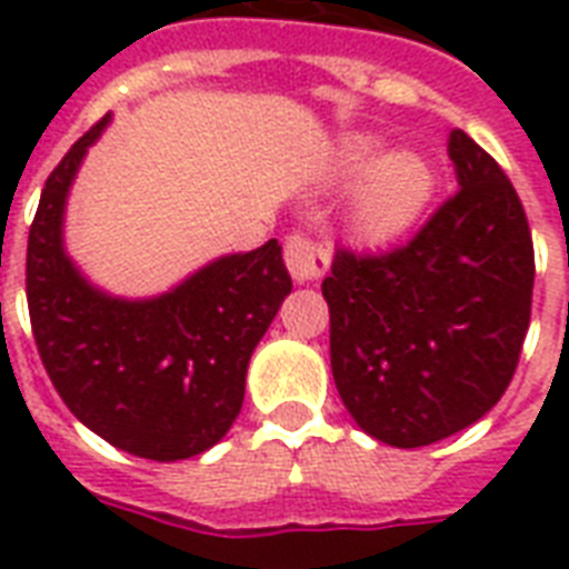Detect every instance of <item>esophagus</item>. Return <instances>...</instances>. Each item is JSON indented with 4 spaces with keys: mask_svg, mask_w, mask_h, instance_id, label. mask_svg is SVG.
<instances>
[{
    "mask_svg": "<svg viewBox=\"0 0 569 569\" xmlns=\"http://www.w3.org/2000/svg\"><path fill=\"white\" fill-rule=\"evenodd\" d=\"M286 268L295 277V283H316L325 277L330 266V250L310 236H289L286 239Z\"/></svg>",
    "mask_w": 569,
    "mask_h": 569,
    "instance_id": "34e87169",
    "label": "esophagus"
}]
</instances>
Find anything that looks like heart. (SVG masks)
Instances as JSON below:
<instances>
[{
    "label": "heart",
    "instance_id": "obj_1",
    "mask_svg": "<svg viewBox=\"0 0 569 569\" xmlns=\"http://www.w3.org/2000/svg\"><path fill=\"white\" fill-rule=\"evenodd\" d=\"M342 177L357 182L351 230L363 244H389L401 239L431 203L433 171L413 150L383 153L372 136L348 138L342 147Z\"/></svg>",
    "mask_w": 569,
    "mask_h": 569
}]
</instances>
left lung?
<instances>
[{
  "label": "left lung",
  "instance_id": "8db88e82",
  "mask_svg": "<svg viewBox=\"0 0 569 569\" xmlns=\"http://www.w3.org/2000/svg\"><path fill=\"white\" fill-rule=\"evenodd\" d=\"M458 194L405 248L337 250L321 295L330 369L369 437L419 449L478 422L502 398L531 319L535 248L511 180L455 129Z\"/></svg>",
  "mask_w": 569,
  "mask_h": 569
}]
</instances>
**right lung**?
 Masks as SVG:
<instances>
[{"label": "right lung", "instance_id": "right-lung-1", "mask_svg": "<svg viewBox=\"0 0 569 569\" xmlns=\"http://www.w3.org/2000/svg\"><path fill=\"white\" fill-rule=\"evenodd\" d=\"M111 114L49 173L29 230L26 298L40 360L70 413L136 458H194L230 431L248 363L292 292L277 239L227 253L153 298L93 286L64 248V209L88 147Z\"/></svg>", "mask_w": 569, "mask_h": 569}]
</instances>
